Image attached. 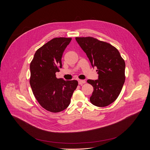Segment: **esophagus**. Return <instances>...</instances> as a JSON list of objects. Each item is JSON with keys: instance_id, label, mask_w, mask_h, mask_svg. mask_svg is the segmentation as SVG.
I'll return each instance as SVG.
<instances>
[{"instance_id": "obj_1", "label": "esophagus", "mask_w": 150, "mask_h": 150, "mask_svg": "<svg viewBox=\"0 0 150 150\" xmlns=\"http://www.w3.org/2000/svg\"><path fill=\"white\" fill-rule=\"evenodd\" d=\"M86 83V81L83 80H79V85H83V84Z\"/></svg>"}]
</instances>
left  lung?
Instances as JSON below:
<instances>
[{
	"label": "left lung",
	"instance_id": "8db88e82",
	"mask_svg": "<svg viewBox=\"0 0 150 150\" xmlns=\"http://www.w3.org/2000/svg\"><path fill=\"white\" fill-rule=\"evenodd\" d=\"M76 40L85 52L92 66H96L99 79L88 80L93 87L91 103L106 107L119 96L125 80L124 59L118 50L110 43L92 37H76Z\"/></svg>",
	"mask_w": 150,
	"mask_h": 150
}]
</instances>
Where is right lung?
I'll use <instances>...</instances> for the list:
<instances>
[{
    "label": "right lung",
    "instance_id": "1",
    "mask_svg": "<svg viewBox=\"0 0 150 150\" xmlns=\"http://www.w3.org/2000/svg\"><path fill=\"white\" fill-rule=\"evenodd\" d=\"M71 38H55L39 48L30 64V85L42 107L51 112L62 111L69 106L76 80L57 79L55 73L62 67V57Z\"/></svg>",
    "mask_w": 150,
    "mask_h": 150
}]
</instances>
